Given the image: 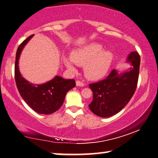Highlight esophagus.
<instances>
[{
  "mask_svg": "<svg viewBox=\"0 0 158 158\" xmlns=\"http://www.w3.org/2000/svg\"><path fill=\"white\" fill-rule=\"evenodd\" d=\"M76 85L77 86H84V83L83 82L81 81H76Z\"/></svg>",
  "mask_w": 158,
  "mask_h": 158,
  "instance_id": "esophagus-1",
  "label": "esophagus"
}]
</instances>
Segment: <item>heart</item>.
I'll list each match as a JSON object with an SVG mask.
<instances>
[{
	"instance_id": "b5f03b06",
	"label": "heart",
	"mask_w": 158,
	"mask_h": 158,
	"mask_svg": "<svg viewBox=\"0 0 158 158\" xmlns=\"http://www.w3.org/2000/svg\"><path fill=\"white\" fill-rule=\"evenodd\" d=\"M71 59L64 57L65 66L72 71H75L74 63L84 66V74L91 80H98L104 77L110 68L113 53L108 50H103V46L98 43H91L77 48L72 52Z\"/></svg>"
}]
</instances>
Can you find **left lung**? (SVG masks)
Listing matches in <instances>:
<instances>
[{"label": "left lung", "mask_w": 158, "mask_h": 158, "mask_svg": "<svg viewBox=\"0 0 158 158\" xmlns=\"http://www.w3.org/2000/svg\"><path fill=\"white\" fill-rule=\"evenodd\" d=\"M127 62L131 64L129 70L119 73L112 69L103 80L89 87L93 91V101L89 105L97 116L109 117L121 111L133 96L136 89L141 58L136 51L130 52Z\"/></svg>", "instance_id": "1"}]
</instances>
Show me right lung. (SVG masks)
Wrapping results in <instances>:
<instances>
[{
    "mask_svg": "<svg viewBox=\"0 0 158 158\" xmlns=\"http://www.w3.org/2000/svg\"><path fill=\"white\" fill-rule=\"evenodd\" d=\"M33 36L25 39L17 48L15 79L19 94L32 110L39 114H52L62 106L67 93L75 87L76 84L74 79H65L60 76H56L51 81L42 84L29 83L22 77L18 66L19 56L24 47Z\"/></svg>",
    "mask_w": 158,
    "mask_h": 158,
    "instance_id": "right-lung-1",
    "label": "right lung"
}]
</instances>
